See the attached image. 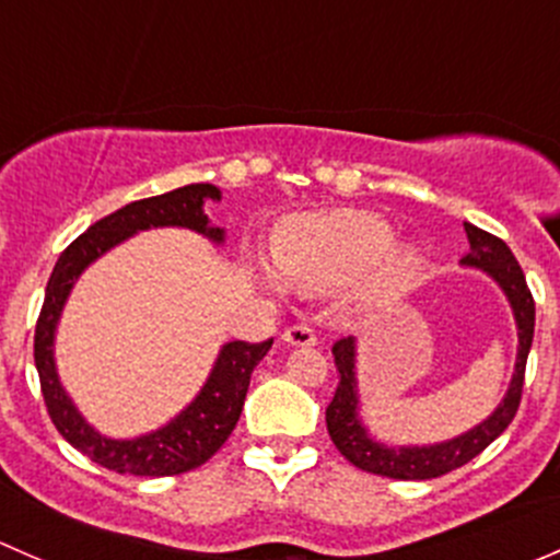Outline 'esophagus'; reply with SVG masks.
Listing matches in <instances>:
<instances>
[{
    "instance_id": "esophagus-1",
    "label": "esophagus",
    "mask_w": 560,
    "mask_h": 560,
    "mask_svg": "<svg viewBox=\"0 0 560 560\" xmlns=\"http://www.w3.org/2000/svg\"><path fill=\"white\" fill-rule=\"evenodd\" d=\"M284 343H290V347H314L316 343V332L312 327L306 325H292L284 330Z\"/></svg>"
}]
</instances>
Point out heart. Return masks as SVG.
I'll list each match as a JSON object with an SVG mask.
<instances>
[{
	"instance_id": "obj_1",
	"label": "heart",
	"mask_w": 560,
	"mask_h": 560,
	"mask_svg": "<svg viewBox=\"0 0 560 560\" xmlns=\"http://www.w3.org/2000/svg\"><path fill=\"white\" fill-rule=\"evenodd\" d=\"M387 219L371 211L303 213L276 230L273 265L281 279L298 292L327 295L365 276V290L374 298H393L415 281L420 257L411 248L393 246ZM262 281L279 290V279L262 270Z\"/></svg>"
}]
</instances>
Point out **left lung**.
Instances as JSON below:
<instances>
[{
	"label": "left lung",
	"mask_w": 560,
	"mask_h": 560,
	"mask_svg": "<svg viewBox=\"0 0 560 560\" xmlns=\"http://www.w3.org/2000/svg\"><path fill=\"white\" fill-rule=\"evenodd\" d=\"M468 235V252L460 259L468 268H482L485 273L493 276L504 295L510 298V306L515 312L517 322V363L515 374H512V385L506 389L504 400L499 409L479 422L477 428L466 431L463 436L450 439V442L431 444V447H387V444L374 442L369 431L363 428L358 417V380H354V338H338L332 343V358H336L338 369V387L332 395L330 406L325 411L327 433H330L332 444L338 453L347 457L352 466L363 468L369 474H380L389 479H433L442 474L453 471V468L466 466L471 457H477L488 447L490 442L506 431L517 415L523 395L525 380V360H528L530 341H534V298H530L528 284H525L523 268L517 265L515 254L510 246L495 235L485 233V230L474 228V224H463Z\"/></svg>",
	"instance_id": "1"
}]
</instances>
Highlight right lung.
<instances>
[{
  "instance_id": "obj_1",
  "label": "right lung",
  "mask_w": 560,
  "mask_h": 560,
  "mask_svg": "<svg viewBox=\"0 0 560 560\" xmlns=\"http://www.w3.org/2000/svg\"><path fill=\"white\" fill-rule=\"evenodd\" d=\"M219 189L211 184H189L165 195L135 200L118 208L110 217L100 219L83 235H78L70 246L61 252L59 262L54 265L45 301L39 308L35 327V365L43 387L45 406L54 420L56 431L86 457L100 466L118 474H135V477H173V474L191 471L202 466L233 433L238 425L241 409H244L248 380L257 369L259 360L273 347V338L262 343L230 341L219 352L217 365L208 376L206 387L195 400L180 411L175 420L154 433L138 439H107L94 431L81 411L72 406L70 395L59 385L54 363V332L65 308L67 295L78 276L86 265H92L100 254L113 248L129 235L149 228H189L195 233L208 235L222 244L224 230L211 228L202 213V202L219 200Z\"/></svg>"
}]
</instances>
